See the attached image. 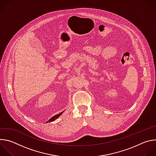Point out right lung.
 Masks as SVG:
<instances>
[{
  "label": "right lung",
  "instance_id": "1",
  "mask_svg": "<svg viewBox=\"0 0 156 156\" xmlns=\"http://www.w3.org/2000/svg\"><path fill=\"white\" fill-rule=\"evenodd\" d=\"M63 113V112H61V113H60V114H57V115H54V117H52V118H51L47 122H52V121H54L55 119H57L58 117H59L61 115H62V114Z\"/></svg>",
  "mask_w": 156,
  "mask_h": 156
}]
</instances>
